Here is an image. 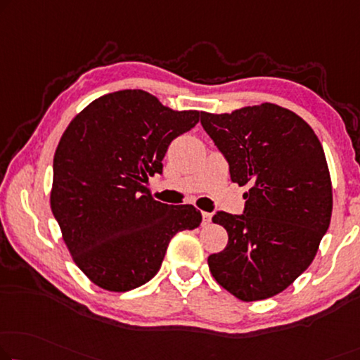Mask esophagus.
<instances>
[{
    "instance_id": "34e87169",
    "label": "esophagus",
    "mask_w": 360,
    "mask_h": 360,
    "mask_svg": "<svg viewBox=\"0 0 360 360\" xmlns=\"http://www.w3.org/2000/svg\"><path fill=\"white\" fill-rule=\"evenodd\" d=\"M210 221H212V213L202 212V224H203V226H207V224Z\"/></svg>"
}]
</instances>
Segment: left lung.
I'll use <instances>...</instances> for the list:
<instances>
[{"label":"left lung","mask_w":360,"mask_h":360,"mask_svg":"<svg viewBox=\"0 0 360 360\" xmlns=\"http://www.w3.org/2000/svg\"><path fill=\"white\" fill-rule=\"evenodd\" d=\"M200 122L229 163L231 181L249 186L244 214L212 218L228 245L208 257L219 286L252 302L276 296L307 270L330 226L333 189L314 129L273 103L233 112H200Z\"/></svg>","instance_id":"1"}]
</instances>
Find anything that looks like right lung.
Returning a JSON list of instances; mask_svg holds the SVG:
<instances>
[{
  "mask_svg": "<svg viewBox=\"0 0 360 360\" xmlns=\"http://www.w3.org/2000/svg\"><path fill=\"white\" fill-rule=\"evenodd\" d=\"M198 116L143 90H120L94 100L64 131L50 205L74 264L98 288L126 292L146 284L173 236L202 223L194 205H166L147 187L171 141Z\"/></svg>",
  "mask_w": 360,
  "mask_h": 360,
  "instance_id": "right-lung-1",
  "label": "right lung"
}]
</instances>
